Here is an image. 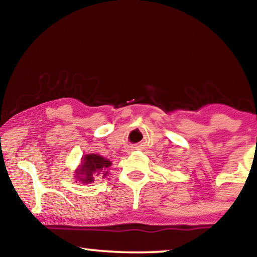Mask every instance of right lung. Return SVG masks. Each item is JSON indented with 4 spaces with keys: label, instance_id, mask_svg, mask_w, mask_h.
Wrapping results in <instances>:
<instances>
[{
    "label": "right lung",
    "instance_id": "right-lung-1",
    "mask_svg": "<svg viewBox=\"0 0 257 257\" xmlns=\"http://www.w3.org/2000/svg\"><path fill=\"white\" fill-rule=\"evenodd\" d=\"M111 161L105 159L99 154H86L82 158V164L78 170H76L75 175L83 184H91L94 181L97 175L107 174L106 170L111 166Z\"/></svg>",
    "mask_w": 257,
    "mask_h": 257
}]
</instances>
